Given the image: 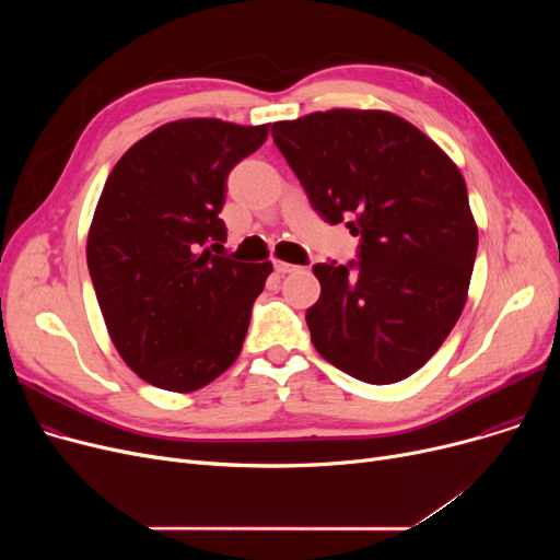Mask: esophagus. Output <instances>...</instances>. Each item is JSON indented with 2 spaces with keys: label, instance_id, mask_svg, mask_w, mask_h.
I'll return each mask as SVG.
<instances>
[{
  "label": "esophagus",
  "instance_id": "esophagus-1",
  "mask_svg": "<svg viewBox=\"0 0 560 560\" xmlns=\"http://www.w3.org/2000/svg\"><path fill=\"white\" fill-rule=\"evenodd\" d=\"M275 270H277L279 275H288V272H295L298 265L285 262V260H275Z\"/></svg>",
  "mask_w": 560,
  "mask_h": 560
}]
</instances>
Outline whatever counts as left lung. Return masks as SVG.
Here are the masks:
<instances>
[{
	"label": "left lung",
	"instance_id": "left-lung-1",
	"mask_svg": "<svg viewBox=\"0 0 560 560\" xmlns=\"http://www.w3.org/2000/svg\"><path fill=\"white\" fill-rule=\"evenodd\" d=\"M319 218L361 235L359 260L313 265L319 357L365 384L418 372L463 313L479 233L454 161L388 110L334 108L272 125Z\"/></svg>",
	"mask_w": 560,
	"mask_h": 560
}]
</instances>
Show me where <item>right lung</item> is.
Instances as JSON below:
<instances>
[{"mask_svg":"<svg viewBox=\"0 0 560 560\" xmlns=\"http://www.w3.org/2000/svg\"><path fill=\"white\" fill-rule=\"evenodd\" d=\"M268 127L167 122L115 163L88 231V270L122 361L163 390L192 393L238 359L272 262L226 256V176Z\"/></svg>","mask_w":560,"mask_h":560,"instance_id":"right-lung-1","label":"right lung"}]
</instances>
